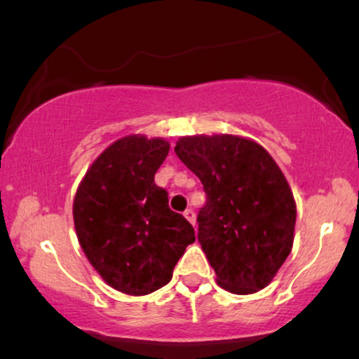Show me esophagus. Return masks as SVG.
<instances>
[{"instance_id":"34e87169","label":"esophagus","mask_w":359,"mask_h":359,"mask_svg":"<svg viewBox=\"0 0 359 359\" xmlns=\"http://www.w3.org/2000/svg\"><path fill=\"white\" fill-rule=\"evenodd\" d=\"M184 216H185V219H187L189 222H191L192 226H196V212H194L192 209H185Z\"/></svg>"}]
</instances>
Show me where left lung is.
Segmentation results:
<instances>
[{
	"mask_svg": "<svg viewBox=\"0 0 359 359\" xmlns=\"http://www.w3.org/2000/svg\"><path fill=\"white\" fill-rule=\"evenodd\" d=\"M175 154L204 185L197 240L224 290L248 295L265 288L292 245L294 194L269 151L234 135H197Z\"/></svg>",
	"mask_w": 359,
	"mask_h": 359,
	"instance_id": "left-lung-1",
	"label": "left lung"
}]
</instances>
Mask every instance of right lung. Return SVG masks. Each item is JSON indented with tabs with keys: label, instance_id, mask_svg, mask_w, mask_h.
I'll list each match as a JSON object with an SVG mask.
<instances>
[{
	"label": "right lung",
	"instance_id": "right-lung-1",
	"mask_svg": "<svg viewBox=\"0 0 359 359\" xmlns=\"http://www.w3.org/2000/svg\"><path fill=\"white\" fill-rule=\"evenodd\" d=\"M170 145L163 138L130 135L94 160L74 199L77 240L108 285L147 295L170 282L185 248L196 241L192 224L168 208L155 172Z\"/></svg>",
	"mask_w": 359,
	"mask_h": 359
}]
</instances>
